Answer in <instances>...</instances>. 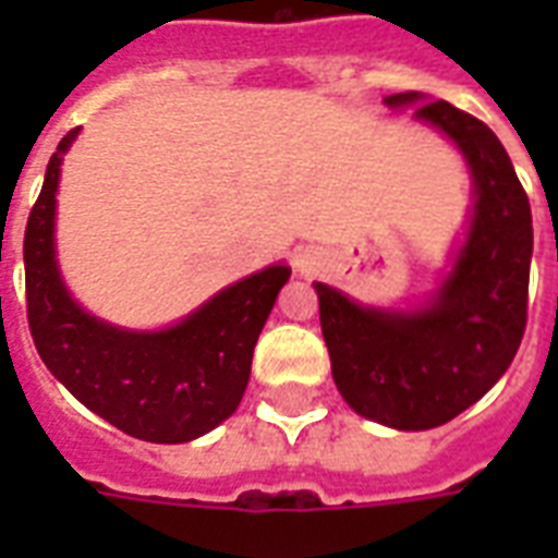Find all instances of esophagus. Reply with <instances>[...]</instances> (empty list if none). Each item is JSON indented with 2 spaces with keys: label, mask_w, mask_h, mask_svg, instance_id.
Listing matches in <instances>:
<instances>
[{
  "label": "esophagus",
  "mask_w": 558,
  "mask_h": 558,
  "mask_svg": "<svg viewBox=\"0 0 558 558\" xmlns=\"http://www.w3.org/2000/svg\"><path fill=\"white\" fill-rule=\"evenodd\" d=\"M292 266H295V271L301 278H313V275L322 271V257H318V252H313V248H298V252L292 254Z\"/></svg>",
  "instance_id": "obj_1"
}]
</instances>
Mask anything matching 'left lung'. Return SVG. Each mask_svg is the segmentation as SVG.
<instances>
[{
  "label": "left lung",
  "mask_w": 558,
  "mask_h": 558,
  "mask_svg": "<svg viewBox=\"0 0 558 558\" xmlns=\"http://www.w3.org/2000/svg\"><path fill=\"white\" fill-rule=\"evenodd\" d=\"M420 92L385 98L393 109ZM414 118L458 144L475 179L466 243L432 304L411 313L359 306L315 283L336 388L356 414L399 432H425L475 405L515 359L527 327L533 217L498 135L451 107L428 100Z\"/></svg>",
  "instance_id": "left-lung-1"
}]
</instances>
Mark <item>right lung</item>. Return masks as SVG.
<instances>
[{
    "label": "right lung",
    "instance_id": "1",
    "mask_svg": "<svg viewBox=\"0 0 558 558\" xmlns=\"http://www.w3.org/2000/svg\"><path fill=\"white\" fill-rule=\"evenodd\" d=\"M74 135L65 133L48 161L22 243L39 359L83 405L130 437L196 440L240 405L257 336L292 269L278 263L236 280L168 330L133 332L98 322L65 292L54 260V193Z\"/></svg>",
    "mask_w": 558,
    "mask_h": 558
}]
</instances>
